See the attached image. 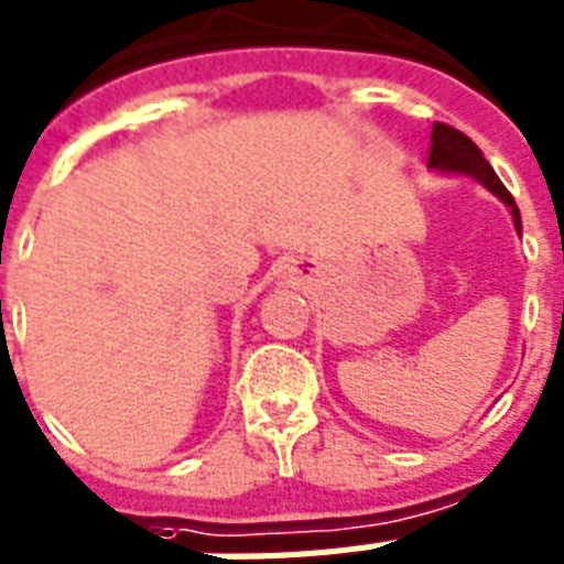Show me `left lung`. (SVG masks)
<instances>
[{"mask_svg":"<svg viewBox=\"0 0 564 564\" xmlns=\"http://www.w3.org/2000/svg\"><path fill=\"white\" fill-rule=\"evenodd\" d=\"M430 166L444 172H455V175H473L484 184V187L496 193L501 202L510 207L513 213V221L522 232V216H519V207H516L510 189L501 184V178L492 172V166L487 164V158L481 155V149L469 141L467 134L458 132L455 126L449 123H432V149H430Z\"/></svg>","mask_w":564,"mask_h":564,"instance_id":"1","label":"left lung"}]
</instances>
